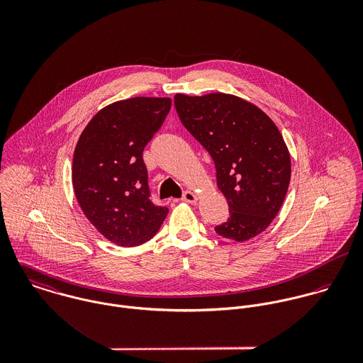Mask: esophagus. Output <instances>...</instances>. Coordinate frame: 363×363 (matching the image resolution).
<instances>
[{
  "instance_id": "34e87169",
  "label": "esophagus",
  "mask_w": 363,
  "mask_h": 363,
  "mask_svg": "<svg viewBox=\"0 0 363 363\" xmlns=\"http://www.w3.org/2000/svg\"><path fill=\"white\" fill-rule=\"evenodd\" d=\"M182 200H183V201H186V203L193 204V203H196V201L199 200V197H197V194H194L193 191H184V193H183Z\"/></svg>"
}]
</instances>
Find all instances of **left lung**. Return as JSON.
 <instances>
[{"label":"left lung","mask_w":363,"mask_h":363,"mask_svg":"<svg viewBox=\"0 0 363 363\" xmlns=\"http://www.w3.org/2000/svg\"><path fill=\"white\" fill-rule=\"evenodd\" d=\"M189 133L206 148L229 218L215 232L245 242L264 232L285 200L291 156L274 121L256 104L228 94L174 96Z\"/></svg>","instance_id":"obj_1"}]
</instances>
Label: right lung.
Returning <instances> with one entry per match:
<instances>
[{"label":"right lung","mask_w":363,"mask_h":363,"mask_svg":"<svg viewBox=\"0 0 363 363\" xmlns=\"http://www.w3.org/2000/svg\"><path fill=\"white\" fill-rule=\"evenodd\" d=\"M169 98H131L98 111L72 160L78 204L104 238L131 247L154 238L169 209L151 201L143 152L163 124Z\"/></svg>","instance_id":"right-lung-1"}]
</instances>
